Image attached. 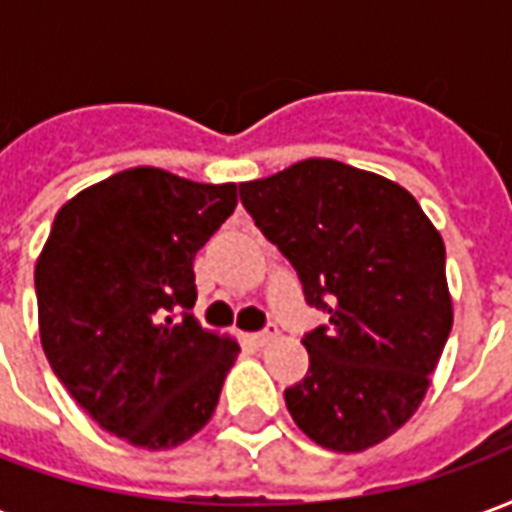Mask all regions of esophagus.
<instances>
[{
	"label": "esophagus",
	"mask_w": 512,
	"mask_h": 512,
	"mask_svg": "<svg viewBox=\"0 0 512 512\" xmlns=\"http://www.w3.org/2000/svg\"><path fill=\"white\" fill-rule=\"evenodd\" d=\"M246 340H249V343L257 345V348H260V345H268V343H271V340H277V329H274V332H271V329H266V332L249 334Z\"/></svg>",
	"instance_id": "obj_1"
}]
</instances>
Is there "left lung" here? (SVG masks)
<instances>
[{
    "label": "left lung",
    "instance_id": "8db88e82",
    "mask_svg": "<svg viewBox=\"0 0 512 512\" xmlns=\"http://www.w3.org/2000/svg\"><path fill=\"white\" fill-rule=\"evenodd\" d=\"M241 202L329 323L304 334L310 370L285 389L315 444L362 452L417 411L452 329L444 241L376 172L307 158L241 183Z\"/></svg>",
    "mask_w": 512,
    "mask_h": 512
}]
</instances>
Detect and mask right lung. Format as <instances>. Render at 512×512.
I'll list each match as a JSON object with an SVG mask.
<instances>
[{"instance_id":"1","label":"right lung","mask_w":512,"mask_h":512,"mask_svg":"<svg viewBox=\"0 0 512 512\" xmlns=\"http://www.w3.org/2000/svg\"><path fill=\"white\" fill-rule=\"evenodd\" d=\"M235 202V183L134 167L54 216L35 263L40 345L73 400L134 447L169 450L205 428L241 351L189 312L194 255Z\"/></svg>"}]
</instances>
